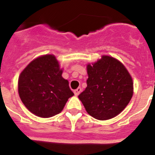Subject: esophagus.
I'll use <instances>...</instances> for the list:
<instances>
[{
	"label": "esophagus",
	"instance_id": "esophagus-1",
	"mask_svg": "<svg viewBox=\"0 0 155 155\" xmlns=\"http://www.w3.org/2000/svg\"><path fill=\"white\" fill-rule=\"evenodd\" d=\"M81 91H82V89H81L80 87L77 88V89H76V90H74V94H75V95H76V96H77V95H79V94L80 93Z\"/></svg>",
	"mask_w": 155,
	"mask_h": 155
}]
</instances>
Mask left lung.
<instances>
[{
  "mask_svg": "<svg viewBox=\"0 0 155 155\" xmlns=\"http://www.w3.org/2000/svg\"><path fill=\"white\" fill-rule=\"evenodd\" d=\"M87 87L79 95L89 115L98 120L114 118L128 105L133 95L131 76L115 58L102 56L87 65Z\"/></svg>",
  "mask_w": 155,
  "mask_h": 155,
  "instance_id": "8db88e82",
  "label": "left lung"
}]
</instances>
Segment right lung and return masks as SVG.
Segmentation results:
<instances>
[{
  "label": "right lung",
  "mask_w": 155,
  "mask_h": 155,
  "mask_svg": "<svg viewBox=\"0 0 155 155\" xmlns=\"http://www.w3.org/2000/svg\"><path fill=\"white\" fill-rule=\"evenodd\" d=\"M53 55H44L30 62L18 79L20 98L32 113L50 118L60 113L73 93Z\"/></svg>",
  "instance_id": "1"
}]
</instances>
